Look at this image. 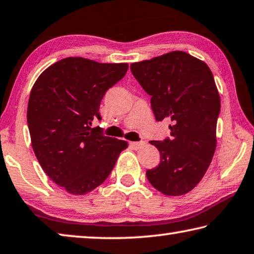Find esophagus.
<instances>
[{
	"label": "esophagus",
	"mask_w": 254,
	"mask_h": 254,
	"mask_svg": "<svg viewBox=\"0 0 254 254\" xmlns=\"http://www.w3.org/2000/svg\"><path fill=\"white\" fill-rule=\"evenodd\" d=\"M144 144H145L144 141H135V142H130L131 147L134 148V149H140L141 147H143Z\"/></svg>",
	"instance_id": "obj_1"
}]
</instances>
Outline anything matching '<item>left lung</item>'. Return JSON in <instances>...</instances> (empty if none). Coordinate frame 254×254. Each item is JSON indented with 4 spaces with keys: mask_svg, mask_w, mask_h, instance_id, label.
Segmentation results:
<instances>
[{
    "mask_svg": "<svg viewBox=\"0 0 254 254\" xmlns=\"http://www.w3.org/2000/svg\"><path fill=\"white\" fill-rule=\"evenodd\" d=\"M130 68L151 96L156 121H171L170 137L150 142L160 152V162L147 170V178L162 194H186L204 177L216 147L221 101L212 71L184 51L134 63Z\"/></svg>",
    "mask_w": 254,
    "mask_h": 254,
    "instance_id": "8db88e82",
    "label": "left lung"
}]
</instances>
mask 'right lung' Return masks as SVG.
Instances as JSON below:
<instances>
[{"instance_id": "add662e5", "label": "right lung", "mask_w": 254, "mask_h": 254, "mask_svg": "<svg viewBox=\"0 0 254 254\" xmlns=\"http://www.w3.org/2000/svg\"><path fill=\"white\" fill-rule=\"evenodd\" d=\"M127 68L69 57L47 68L33 85L27 113L33 151L48 177L69 194H87L104 183L127 147L92 127L102 120V98Z\"/></svg>"}]
</instances>
